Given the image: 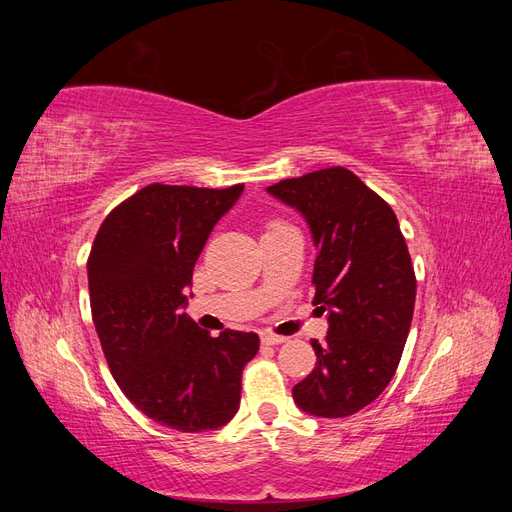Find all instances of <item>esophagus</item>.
<instances>
[{
  "label": "esophagus",
  "mask_w": 512,
  "mask_h": 512,
  "mask_svg": "<svg viewBox=\"0 0 512 512\" xmlns=\"http://www.w3.org/2000/svg\"><path fill=\"white\" fill-rule=\"evenodd\" d=\"M262 344H267V346H277V344H284L286 342V337H282V335H273V333H262Z\"/></svg>",
  "instance_id": "esophagus-1"
}]
</instances>
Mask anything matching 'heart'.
I'll list each match as a JSON object with an SVG mask.
<instances>
[{
	"mask_svg": "<svg viewBox=\"0 0 512 512\" xmlns=\"http://www.w3.org/2000/svg\"><path fill=\"white\" fill-rule=\"evenodd\" d=\"M275 226H282V224H273V226H269V228H275Z\"/></svg>",
	"mask_w": 512,
	"mask_h": 512,
	"instance_id": "heart-1",
	"label": "heart"
}]
</instances>
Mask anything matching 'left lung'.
<instances>
[{
	"label": "left lung",
	"instance_id": "obj_1",
	"mask_svg": "<svg viewBox=\"0 0 512 512\" xmlns=\"http://www.w3.org/2000/svg\"><path fill=\"white\" fill-rule=\"evenodd\" d=\"M267 192L312 232L314 303L329 320L327 339L312 342L314 371L294 384V404L312 416H350L389 386L406 346L416 299L406 239L393 209L348 168L284 179Z\"/></svg>",
	"mask_w": 512,
	"mask_h": 512
}]
</instances>
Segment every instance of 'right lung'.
<instances>
[{"mask_svg":"<svg viewBox=\"0 0 512 512\" xmlns=\"http://www.w3.org/2000/svg\"><path fill=\"white\" fill-rule=\"evenodd\" d=\"M241 194V183H151L108 213L87 260L91 316L119 389L183 433L220 429L237 414L243 367L260 346L256 333L211 337L183 312L196 260Z\"/></svg>","mask_w":512,"mask_h":512,"instance_id":"obj_1","label":"right lung"}]
</instances>
